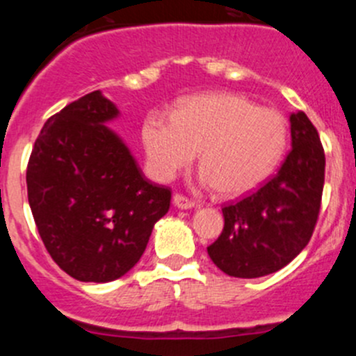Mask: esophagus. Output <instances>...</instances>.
Masks as SVG:
<instances>
[{
	"label": "esophagus",
	"instance_id": "34e87169",
	"mask_svg": "<svg viewBox=\"0 0 356 356\" xmlns=\"http://www.w3.org/2000/svg\"><path fill=\"white\" fill-rule=\"evenodd\" d=\"M174 204L177 208H182V210H188V208L195 207V201L189 200L188 196L181 195V193H175V195H174Z\"/></svg>",
	"mask_w": 356,
	"mask_h": 356
}]
</instances>
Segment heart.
Instances as JSON below:
<instances>
[{
	"label": "heart",
	"instance_id": "1",
	"mask_svg": "<svg viewBox=\"0 0 356 356\" xmlns=\"http://www.w3.org/2000/svg\"><path fill=\"white\" fill-rule=\"evenodd\" d=\"M146 155L158 177L170 179L200 152L201 181L224 196L253 191L270 175L288 143L277 110L258 108L234 92L193 96L172 115L143 125Z\"/></svg>",
	"mask_w": 356,
	"mask_h": 356
}]
</instances>
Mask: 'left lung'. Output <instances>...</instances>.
<instances>
[{
	"mask_svg": "<svg viewBox=\"0 0 356 356\" xmlns=\"http://www.w3.org/2000/svg\"><path fill=\"white\" fill-rule=\"evenodd\" d=\"M291 152L277 174L222 207L224 229L207 248L231 277L254 279L286 267L310 241L321 213L325 155L305 111L291 113Z\"/></svg>",
	"mask_w": 356,
	"mask_h": 356,
	"instance_id": "1",
	"label": "left lung"
}]
</instances>
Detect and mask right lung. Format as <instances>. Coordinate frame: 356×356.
<instances>
[{"label":"right lung","mask_w":356,"mask_h":356,"mask_svg":"<svg viewBox=\"0 0 356 356\" xmlns=\"http://www.w3.org/2000/svg\"><path fill=\"white\" fill-rule=\"evenodd\" d=\"M115 105L92 91L42 125L27 163L35 227L56 265L82 282H110L145 253L172 191L149 182L105 125Z\"/></svg>","instance_id":"add662e5"}]
</instances>
